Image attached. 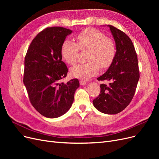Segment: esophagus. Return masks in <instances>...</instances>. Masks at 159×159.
<instances>
[{
    "instance_id": "34e87169",
    "label": "esophagus",
    "mask_w": 159,
    "mask_h": 159,
    "mask_svg": "<svg viewBox=\"0 0 159 159\" xmlns=\"http://www.w3.org/2000/svg\"><path fill=\"white\" fill-rule=\"evenodd\" d=\"M80 84L81 85H84L87 84V81H85V80H80Z\"/></svg>"
}]
</instances>
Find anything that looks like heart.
I'll return each mask as SVG.
<instances>
[{"mask_svg": "<svg viewBox=\"0 0 159 159\" xmlns=\"http://www.w3.org/2000/svg\"><path fill=\"white\" fill-rule=\"evenodd\" d=\"M78 44L70 40H65L61 46V56L67 64H74L80 50H88L84 64H76L70 68V74L74 78L88 79L98 72L99 67L107 68L116 56L115 42L106 35L93 28H87L76 36Z\"/></svg>", "mask_w": 159, "mask_h": 159, "instance_id": "1", "label": "heart"}]
</instances>
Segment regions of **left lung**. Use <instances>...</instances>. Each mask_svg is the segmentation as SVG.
Instances as JSON below:
<instances>
[{
  "label": "left lung",
  "mask_w": 159,
  "mask_h": 159,
  "mask_svg": "<svg viewBox=\"0 0 159 159\" xmlns=\"http://www.w3.org/2000/svg\"><path fill=\"white\" fill-rule=\"evenodd\" d=\"M116 45V56L107 71L98 78L108 84L100 85L94 107L106 114H116L126 108L135 93L139 70L137 53L130 38L123 31L108 25Z\"/></svg>",
  "instance_id": "left-lung-1"
}]
</instances>
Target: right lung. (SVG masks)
Returning a JSON list of instances; mask_svg holds the SVG:
<instances>
[{"instance_id": "1", "label": "right lung", "mask_w": 159, "mask_h": 159, "mask_svg": "<svg viewBox=\"0 0 159 159\" xmlns=\"http://www.w3.org/2000/svg\"><path fill=\"white\" fill-rule=\"evenodd\" d=\"M72 31L63 27L45 28L32 40L25 60L23 82L32 106L48 118L65 114L74 102L78 79L60 83L68 69L61 61V46Z\"/></svg>"}]
</instances>
